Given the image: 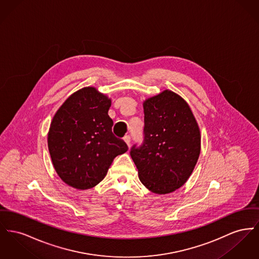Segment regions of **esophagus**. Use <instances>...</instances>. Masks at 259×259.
Masks as SVG:
<instances>
[{"label": "esophagus", "mask_w": 259, "mask_h": 259, "mask_svg": "<svg viewBox=\"0 0 259 259\" xmlns=\"http://www.w3.org/2000/svg\"><path fill=\"white\" fill-rule=\"evenodd\" d=\"M123 140H124V142L128 145V146H130V142H131V138L129 135H126V136H124L123 138Z\"/></svg>", "instance_id": "1"}]
</instances>
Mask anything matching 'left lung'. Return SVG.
<instances>
[{
    "label": "left lung",
    "instance_id": "1",
    "mask_svg": "<svg viewBox=\"0 0 259 259\" xmlns=\"http://www.w3.org/2000/svg\"><path fill=\"white\" fill-rule=\"evenodd\" d=\"M143 144L130 151L140 181L158 195L181 188L198 162L200 132L186 101L165 91L144 102Z\"/></svg>",
    "mask_w": 259,
    "mask_h": 259
}]
</instances>
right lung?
Wrapping results in <instances>:
<instances>
[{
  "label": "right lung",
  "instance_id": "obj_1",
  "mask_svg": "<svg viewBox=\"0 0 259 259\" xmlns=\"http://www.w3.org/2000/svg\"><path fill=\"white\" fill-rule=\"evenodd\" d=\"M111 101L94 87L73 93L51 122L48 148L61 180L78 190L91 189L107 175L113 159L128 151L112 131Z\"/></svg>",
  "mask_w": 259,
  "mask_h": 259
}]
</instances>
